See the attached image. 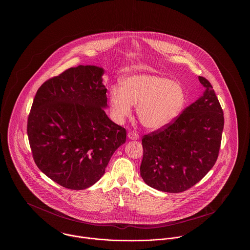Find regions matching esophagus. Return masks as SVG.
I'll return each instance as SVG.
<instances>
[{"label":"esophagus","instance_id":"1","mask_svg":"<svg viewBox=\"0 0 250 250\" xmlns=\"http://www.w3.org/2000/svg\"><path fill=\"white\" fill-rule=\"evenodd\" d=\"M127 137H128V139L133 140V141H137V140H139V139H140V136H139L136 132H134V131H130V132H128Z\"/></svg>","mask_w":250,"mask_h":250}]
</instances>
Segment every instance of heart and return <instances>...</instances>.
<instances>
[{
  "instance_id": "b5f03b06",
  "label": "heart",
  "mask_w": 250,
  "mask_h": 250,
  "mask_svg": "<svg viewBox=\"0 0 250 250\" xmlns=\"http://www.w3.org/2000/svg\"><path fill=\"white\" fill-rule=\"evenodd\" d=\"M187 104V94L177 82L166 77L138 73L125 78L120 87H112L108 105L113 120L123 123L137 105V115L143 125L159 130L173 123Z\"/></svg>"
}]
</instances>
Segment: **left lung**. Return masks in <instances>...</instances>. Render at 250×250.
<instances>
[{
  "label": "left lung",
  "mask_w": 250,
  "mask_h": 250,
  "mask_svg": "<svg viewBox=\"0 0 250 250\" xmlns=\"http://www.w3.org/2000/svg\"><path fill=\"white\" fill-rule=\"evenodd\" d=\"M201 95L166 127L143 138L141 176L157 190L179 193L200 182L217 159L224 127L223 110L203 77Z\"/></svg>",
  "instance_id": "1"
}]
</instances>
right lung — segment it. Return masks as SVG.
Returning <instances> with one entry per match:
<instances>
[{"mask_svg":"<svg viewBox=\"0 0 250 250\" xmlns=\"http://www.w3.org/2000/svg\"><path fill=\"white\" fill-rule=\"evenodd\" d=\"M96 65H78L36 92L27 134L38 168L60 186L83 190L101 178L126 131L107 117V89Z\"/></svg>","mask_w":250,"mask_h":250,"instance_id":"right-lung-1","label":"right lung"}]
</instances>
